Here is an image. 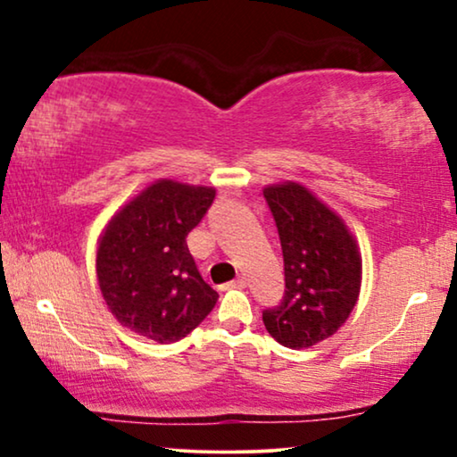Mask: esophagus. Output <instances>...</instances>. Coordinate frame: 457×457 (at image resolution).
Listing matches in <instances>:
<instances>
[{
	"label": "esophagus",
	"mask_w": 457,
	"mask_h": 457,
	"mask_svg": "<svg viewBox=\"0 0 457 457\" xmlns=\"http://www.w3.org/2000/svg\"><path fill=\"white\" fill-rule=\"evenodd\" d=\"M245 278L243 277H239V278H235V280H230V283L227 285V289H245Z\"/></svg>",
	"instance_id": "esophagus-1"
}]
</instances>
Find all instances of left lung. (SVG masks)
Returning a JSON list of instances; mask_svg holds the SVG:
<instances>
[{
  "label": "left lung",
  "mask_w": 457,
  "mask_h": 457,
  "mask_svg": "<svg viewBox=\"0 0 457 457\" xmlns=\"http://www.w3.org/2000/svg\"><path fill=\"white\" fill-rule=\"evenodd\" d=\"M285 262V295L262 312L280 345L305 349L335 335L352 314L361 287V253L343 218L308 187H264Z\"/></svg>",
  "instance_id": "8db88e82"
}]
</instances>
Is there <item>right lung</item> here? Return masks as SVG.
<instances>
[{
    "instance_id": "right-lung-1",
    "label": "right lung",
    "mask_w": 457,
    "mask_h": 457,
    "mask_svg": "<svg viewBox=\"0 0 457 457\" xmlns=\"http://www.w3.org/2000/svg\"><path fill=\"white\" fill-rule=\"evenodd\" d=\"M214 197V187L160 179L110 218L97 243L96 270L104 302L124 328L174 343L214 308L218 293L187 247V235Z\"/></svg>"
}]
</instances>
